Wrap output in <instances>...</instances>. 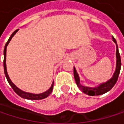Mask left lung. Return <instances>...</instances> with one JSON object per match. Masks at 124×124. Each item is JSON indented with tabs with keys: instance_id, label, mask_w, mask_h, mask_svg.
I'll return each instance as SVG.
<instances>
[{
	"instance_id": "left-lung-1",
	"label": "left lung",
	"mask_w": 124,
	"mask_h": 124,
	"mask_svg": "<svg viewBox=\"0 0 124 124\" xmlns=\"http://www.w3.org/2000/svg\"><path fill=\"white\" fill-rule=\"evenodd\" d=\"M113 41L116 44V71H115L113 77L109 80H108L106 83H101L98 86L95 87L83 86V85H82L80 84L79 75H78L75 68L74 67V78H75L77 85L80 88V90H82L84 93H85L88 95H91V96L99 95H102V94H104V93L108 92L110 90H111L112 87L115 85L116 83L118 80V75H119L120 70H121V57H120V54H119V52H118L117 42H116V40L115 39L114 37H113Z\"/></svg>"
}]
</instances>
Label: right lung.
Listing matches in <instances>:
<instances>
[{
  "label": "right lung",
  "instance_id": "1",
  "mask_svg": "<svg viewBox=\"0 0 124 124\" xmlns=\"http://www.w3.org/2000/svg\"><path fill=\"white\" fill-rule=\"evenodd\" d=\"M18 31V29L16 30L12 34L11 36L10 37V38L8 39L7 43L5 45V48H4V52H3V54H4V59H3V67H4V72H5V75H6V79L8 82V83L10 84V85L13 88V90L15 91V93L16 94H18L20 97L23 98H25V99H29V100H41V99H44V98H46V97H48L52 92V90H53V87H54V82L52 83V85L50 87V88L46 90V92H44L42 93H40V94H33V93H26V92H24L21 90H20L18 87L16 86L13 83H12V81L11 80V79L9 78V76L8 75V72H7V69H6V48H7V46L8 44V43L10 42V41L11 40L12 37L16 34V33Z\"/></svg>",
  "mask_w": 124,
  "mask_h": 124
}]
</instances>
